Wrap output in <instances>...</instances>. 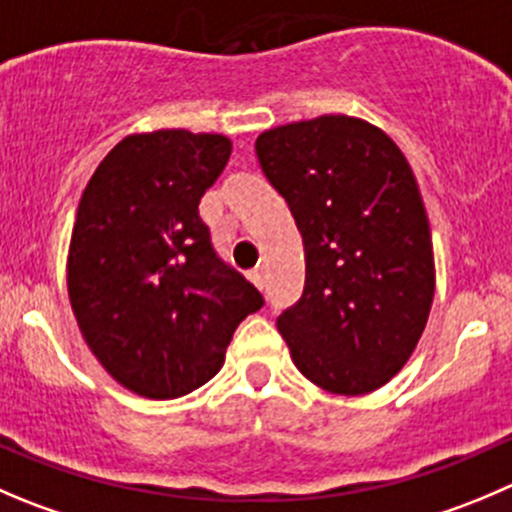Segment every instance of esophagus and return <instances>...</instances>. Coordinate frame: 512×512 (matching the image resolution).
I'll list each match as a JSON object with an SVG mask.
<instances>
[{
    "label": "esophagus",
    "instance_id": "obj_1",
    "mask_svg": "<svg viewBox=\"0 0 512 512\" xmlns=\"http://www.w3.org/2000/svg\"><path fill=\"white\" fill-rule=\"evenodd\" d=\"M248 279H251V284L256 286V289H261V291H264V286H266V279H264V269H253L251 274H248Z\"/></svg>",
    "mask_w": 512,
    "mask_h": 512
}]
</instances>
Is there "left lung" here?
<instances>
[{
	"label": "left lung",
	"instance_id": "8db88e82",
	"mask_svg": "<svg viewBox=\"0 0 512 512\" xmlns=\"http://www.w3.org/2000/svg\"><path fill=\"white\" fill-rule=\"evenodd\" d=\"M256 155L304 241V291L276 319L296 369L334 394L382 387L415 352L435 296L410 163L389 135L349 115L266 130Z\"/></svg>",
	"mask_w": 512,
	"mask_h": 512
}]
</instances>
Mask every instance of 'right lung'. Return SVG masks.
Wrapping results in <instances>:
<instances>
[{
	"mask_svg": "<svg viewBox=\"0 0 512 512\" xmlns=\"http://www.w3.org/2000/svg\"><path fill=\"white\" fill-rule=\"evenodd\" d=\"M228 158L223 135H130L80 198L67 256L72 311L102 367L140 397L175 399L206 384L236 326L264 306L198 216Z\"/></svg>",
	"mask_w": 512,
	"mask_h": 512,
	"instance_id": "1",
	"label": "right lung"
}]
</instances>
